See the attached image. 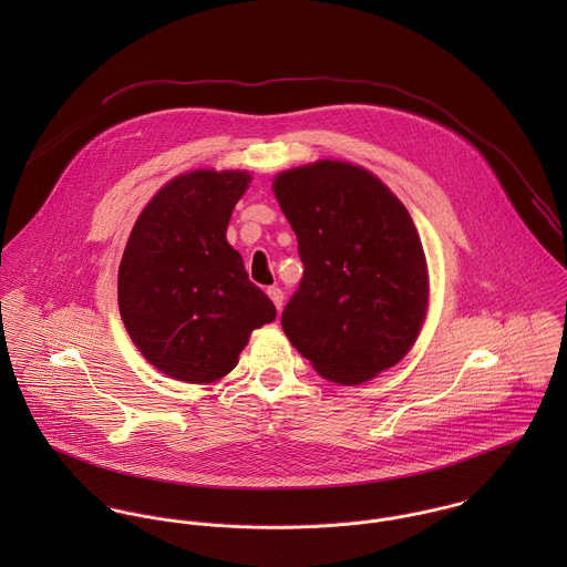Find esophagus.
<instances>
[{"label": "esophagus", "instance_id": "obj_1", "mask_svg": "<svg viewBox=\"0 0 567 567\" xmlns=\"http://www.w3.org/2000/svg\"><path fill=\"white\" fill-rule=\"evenodd\" d=\"M266 295L270 297V301L275 303V308L281 312V306H284V292H281V288H277V286H270V288L266 290Z\"/></svg>", "mask_w": 567, "mask_h": 567}]
</instances>
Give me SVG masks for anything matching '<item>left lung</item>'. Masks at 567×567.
I'll use <instances>...</instances> for the list:
<instances>
[{
	"instance_id": "1",
	"label": "left lung",
	"mask_w": 567,
	"mask_h": 567,
	"mask_svg": "<svg viewBox=\"0 0 567 567\" xmlns=\"http://www.w3.org/2000/svg\"><path fill=\"white\" fill-rule=\"evenodd\" d=\"M303 261L281 315L324 380L355 386L398 364L427 312L425 252L402 200L369 169L308 163L275 176Z\"/></svg>"
}]
</instances>
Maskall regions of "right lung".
I'll use <instances>...</instances> for the list:
<instances>
[{"label":"right lung","mask_w":567,"mask_h":567,"mask_svg":"<svg viewBox=\"0 0 567 567\" xmlns=\"http://www.w3.org/2000/svg\"><path fill=\"white\" fill-rule=\"evenodd\" d=\"M240 169H194L165 183L140 214L117 275V303L142 355L165 375L209 384L238 364L252 329L272 323V301L248 281L227 243Z\"/></svg>","instance_id":"1"}]
</instances>
